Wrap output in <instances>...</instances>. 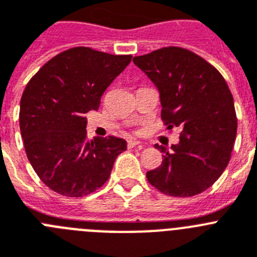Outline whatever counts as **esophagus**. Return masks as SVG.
I'll return each mask as SVG.
<instances>
[{
    "instance_id": "obj_1",
    "label": "esophagus",
    "mask_w": 257,
    "mask_h": 257,
    "mask_svg": "<svg viewBox=\"0 0 257 257\" xmlns=\"http://www.w3.org/2000/svg\"><path fill=\"white\" fill-rule=\"evenodd\" d=\"M133 147H144V145H141V142L135 141V140H129L128 149H133Z\"/></svg>"
}]
</instances>
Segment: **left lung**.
<instances>
[{"label": "left lung", "instance_id": "obj_1", "mask_svg": "<svg viewBox=\"0 0 257 257\" xmlns=\"http://www.w3.org/2000/svg\"><path fill=\"white\" fill-rule=\"evenodd\" d=\"M160 93L162 120L180 126V142L162 151L147 181L171 196H194L217 181L230 160L236 136L234 99L222 75L193 51L178 46L133 58Z\"/></svg>", "mask_w": 257, "mask_h": 257}]
</instances>
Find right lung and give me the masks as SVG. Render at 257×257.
<instances>
[{
    "instance_id": "add662e5",
    "label": "right lung",
    "mask_w": 257,
    "mask_h": 257,
    "mask_svg": "<svg viewBox=\"0 0 257 257\" xmlns=\"http://www.w3.org/2000/svg\"><path fill=\"white\" fill-rule=\"evenodd\" d=\"M132 55H112L85 46L62 51L28 81L19 124L31 166L44 184L71 198L94 193L108 180L113 162L126 150L122 138H86L85 113Z\"/></svg>"
}]
</instances>
